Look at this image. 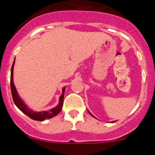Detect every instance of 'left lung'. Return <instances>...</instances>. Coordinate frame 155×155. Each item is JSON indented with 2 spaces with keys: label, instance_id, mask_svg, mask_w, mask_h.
I'll return each instance as SVG.
<instances>
[{
  "label": "left lung",
  "instance_id": "obj_1",
  "mask_svg": "<svg viewBox=\"0 0 155 155\" xmlns=\"http://www.w3.org/2000/svg\"><path fill=\"white\" fill-rule=\"evenodd\" d=\"M88 113H90V114H91V116H92V114H91V113H90L89 111H88ZM113 123H114V122H113Z\"/></svg>",
  "mask_w": 155,
  "mask_h": 155
}]
</instances>
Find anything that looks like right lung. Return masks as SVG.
<instances>
[{
    "label": "right lung",
    "instance_id": "1",
    "mask_svg": "<svg viewBox=\"0 0 155 155\" xmlns=\"http://www.w3.org/2000/svg\"><path fill=\"white\" fill-rule=\"evenodd\" d=\"M14 65H15V61H14L13 64H12V70H11V91H12V98H13V101L15 104V105L23 113L28 116V117L31 119V120H37V121H43L46 119H50L53 116H57L60 112L61 111V109L63 107V103H64V91H65V87L63 88L62 94L61 95L60 98H59V104L56 106V107L53 108L49 111H43V112H34V111L31 110L28 108L25 102H23L18 95L16 87L14 84L13 81V70H14Z\"/></svg>",
    "mask_w": 155,
    "mask_h": 155
}]
</instances>
